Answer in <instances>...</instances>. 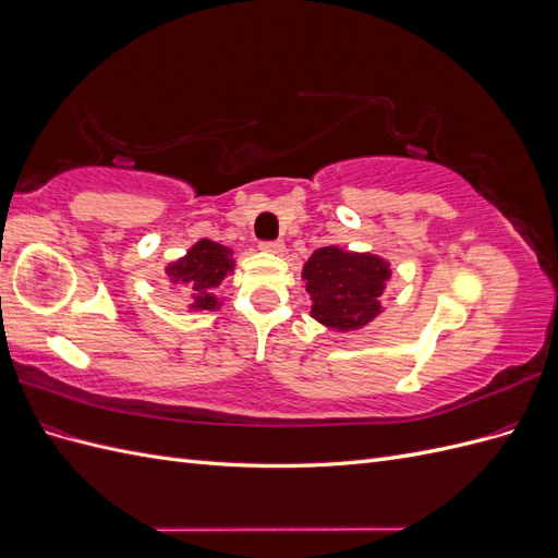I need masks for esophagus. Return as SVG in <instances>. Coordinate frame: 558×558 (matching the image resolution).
<instances>
[{
  "label": "esophagus",
  "mask_w": 558,
  "mask_h": 558,
  "mask_svg": "<svg viewBox=\"0 0 558 558\" xmlns=\"http://www.w3.org/2000/svg\"><path fill=\"white\" fill-rule=\"evenodd\" d=\"M260 251L265 253H272V256H279V253H283V242H263L260 244Z\"/></svg>",
  "instance_id": "1"
}]
</instances>
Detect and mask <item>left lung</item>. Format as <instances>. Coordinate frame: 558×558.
<instances>
[{
  "label": "left lung",
  "instance_id": "obj_1",
  "mask_svg": "<svg viewBox=\"0 0 558 558\" xmlns=\"http://www.w3.org/2000/svg\"><path fill=\"white\" fill-rule=\"evenodd\" d=\"M312 300V318L337 332L361 330L384 312L381 295L391 281V263L369 251L320 246L302 267Z\"/></svg>",
  "mask_w": 558,
  "mask_h": 558
}]
</instances>
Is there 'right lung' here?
I'll return each instance as SVG.
<instances>
[{
	"mask_svg": "<svg viewBox=\"0 0 558 558\" xmlns=\"http://www.w3.org/2000/svg\"><path fill=\"white\" fill-rule=\"evenodd\" d=\"M232 269V248L205 238L185 251V256L167 263L165 275L172 289L189 293V312H216L221 310L216 289Z\"/></svg>",
	"mask_w": 558,
	"mask_h": 558,
	"instance_id": "1",
	"label": "right lung"
}]
</instances>
